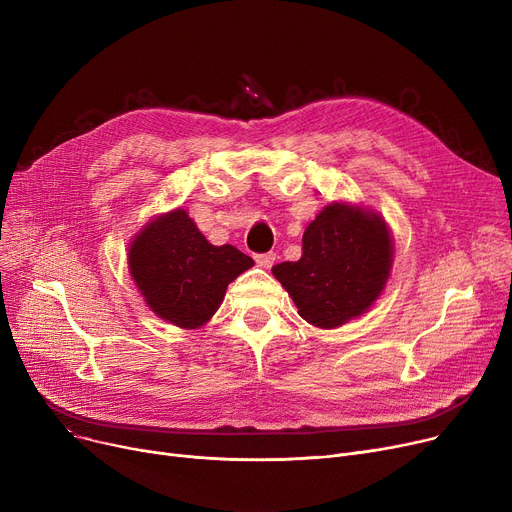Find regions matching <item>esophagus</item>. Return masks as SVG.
I'll use <instances>...</instances> for the list:
<instances>
[{
  "mask_svg": "<svg viewBox=\"0 0 512 512\" xmlns=\"http://www.w3.org/2000/svg\"><path fill=\"white\" fill-rule=\"evenodd\" d=\"M255 261H257V265H261V267H272L274 261H276V253H274V251H270V253H257V255H255Z\"/></svg>",
  "mask_w": 512,
  "mask_h": 512,
  "instance_id": "esophagus-1",
  "label": "esophagus"
}]
</instances>
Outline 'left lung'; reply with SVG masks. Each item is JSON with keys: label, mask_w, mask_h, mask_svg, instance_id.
Wrapping results in <instances>:
<instances>
[{"label": "left lung", "mask_w": 512, "mask_h": 512, "mask_svg": "<svg viewBox=\"0 0 512 512\" xmlns=\"http://www.w3.org/2000/svg\"><path fill=\"white\" fill-rule=\"evenodd\" d=\"M392 265V240L380 215L332 203L307 226L303 255L272 267L299 315L336 328L380 297Z\"/></svg>", "instance_id": "8db88e82"}]
</instances>
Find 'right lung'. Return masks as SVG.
<instances>
[{
  "mask_svg": "<svg viewBox=\"0 0 512 512\" xmlns=\"http://www.w3.org/2000/svg\"><path fill=\"white\" fill-rule=\"evenodd\" d=\"M128 265L147 305L170 324L193 330L218 311L228 284L253 259L232 245H211L186 211L176 209L139 232Z\"/></svg>",
  "mask_w": 512,
  "mask_h": 512,
  "instance_id": "obj_1",
  "label": "right lung"
}]
</instances>
